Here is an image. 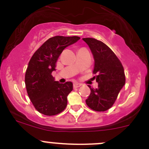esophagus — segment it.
Wrapping results in <instances>:
<instances>
[{
    "label": "esophagus",
    "mask_w": 149,
    "mask_h": 149,
    "mask_svg": "<svg viewBox=\"0 0 149 149\" xmlns=\"http://www.w3.org/2000/svg\"><path fill=\"white\" fill-rule=\"evenodd\" d=\"M81 86V84L77 83V82L73 84V87H74V88H79V87H80Z\"/></svg>",
    "instance_id": "esophagus-1"
}]
</instances>
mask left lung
I'll return each mask as SVG.
<instances>
[{
    "label": "left lung",
    "instance_id": "left-lung-1",
    "mask_svg": "<svg viewBox=\"0 0 149 149\" xmlns=\"http://www.w3.org/2000/svg\"><path fill=\"white\" fill-rule=\"evenodd\" d=\"M94 58L93 73H97L98 88L90 86L91 94L86 103L97 112H104L112 107L120 91L125 84L124 68L113 51L102 42L94 38H83Z\"/></svg>",
    "mask_w": 149,
    "mask_h": 149
}]
</instances>
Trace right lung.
Returning a JSON list of instances; mask_svg holds the SVG:
<instances>
[{"mask_svg": "<svg viewBox=\"0 0 149 149\" xmlns=\"http://www.w3.org/2000/svg\"><path fill=\"white\" fill-rule=\"evenodd\" d=\"M80 37L55 36L47 40L32 55L25 74V84L30 100L35 109L47 116L58 115L67 106V97L73 84L55 81L52 72L63 50L74 44Z\"/></svg>", "mask_w": 149, "mask_h": 149, "instance_id": "add662e5", "label": "right lung"}]
</instances>
